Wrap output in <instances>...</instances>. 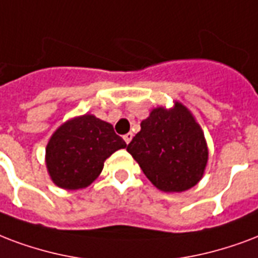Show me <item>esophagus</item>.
Segmentation results:
<instances>
[{
  "label": "esophagus",
  "mask_w": 258,
  "mask_h": 258,
  "mask_svg": "<svg viewBox=\"0 0 258 258\" xmlns=\"http://www.w3.org/2000/svg\"><path fill=\"white\" fill-rule=\"evenodd\" d=\"M123 139H124V142L128 145L130 142H131V139H133V133H128V134H125L124 137H123Z\"/></svg>",
  "instance_id": "34e87169"
}]
</instances>
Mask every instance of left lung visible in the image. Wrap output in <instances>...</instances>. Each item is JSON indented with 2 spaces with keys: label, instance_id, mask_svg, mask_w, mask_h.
Here are the masks:
<instances>
[{
  "label": "left lung",
  "instance_id": "8db88e82",
  "mask_svg": "<svg viewBox=\"0 0 258 258\" xmlns=\"http://www.w3.org/2000/svg\"><path fill=\"white\" fill-rule=\"evenodd\" d=\"M127 151L145 176L165 192H182L196 185L208 160L203 131L180 103L173 109H153Z\"/></svg>",
  "mask_w": 258,
  "mask_h": 258
}]
</instances>
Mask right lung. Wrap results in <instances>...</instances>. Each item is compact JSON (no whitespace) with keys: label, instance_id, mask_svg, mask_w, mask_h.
<instances>
[{"label":"right lung","instance_id":"right-lung-1","mask_svg":"<svg viewBox=\"0 0 258 258\" xmlns=\"http://www.w3.org/2000/svg\"><path fill=\"white\" fill-rule=\"evenodd\" d=\"M127 146L112 124L84 115L60 125L46 149V164L52 181L64 189L90 185L101 173L104 161Z\"/></svg>","mask_w":258,"mask_h":258}]
</instances>
